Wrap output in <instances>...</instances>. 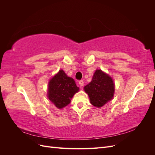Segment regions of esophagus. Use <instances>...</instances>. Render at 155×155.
Listing matches in <instances>:
<instances>
[{"instance_id":"34e87169","label":"esophagus","mask_w":155,"mask_h":155,"mask_svg":"<svg viewBox=\"0 0 155 155\" xmlns=\"http://www.w3.org/2000/svg\"><path fill=\"white\" fill-rule=\"evenodd\" d=\"M79 86H80V87H82L83 86V85H84V82H83V80H80L79 81Z\"/></svg>"}]
</instances>
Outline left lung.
<instances>
[{"mask_svg":"<svg viewBox=\"0 0 155 155\" xmlns=\"http://www.w3.org/2000/svg\"><path fill=\"white\" fill-rule=\"evenodd\" d=\"M115 86L113 80L101 70H96L92 81L84 87L90 98L91 104L97 108L104 106L114 96Z\"/></svg>","mask_w":155,"mask_h":155,"instance_id":"obj_1","label":"left lung"}]
</instances>
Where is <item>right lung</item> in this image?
Returning <instances> with one entry per match:
<instances>
[{"label":"right lung","instance_id":"add662e5","mask_svg":"<svg viewBox=\"0 0 155 155\" xmlns=\"http://www.w3.org/2000/svg\"><path fill=\"white\" fill-rule=\"evenodd\" d=\"M79 89L74 79L68 77L63 70H60L49 81L48 99L61 109L70 104V100Z\"/></svg>","mask_w":155,"mask_h":155}]
</instances>
